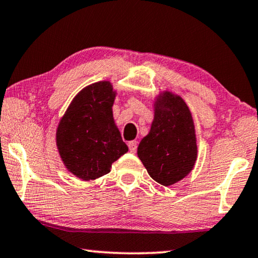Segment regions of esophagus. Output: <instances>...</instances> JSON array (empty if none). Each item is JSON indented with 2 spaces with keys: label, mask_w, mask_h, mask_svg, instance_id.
<instances>
[{
  "label": "esophagus",
  "mask_w": 258,
  "mask_h": 258,
  "mask_svg": "<svg viewBox=\"0 0 258 258\" xmlns=\"http://www.w3.org/2000/svg\"><path fill=\"white\" fill-rule=\"evenodd\" d=\"M128 148H130V152L131 153H136L137 152V148H138V141L133 140V141H128Z\"/></svg>",
  "instance_id": "1"
}]
</instances>
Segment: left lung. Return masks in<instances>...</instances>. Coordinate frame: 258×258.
<instances>
[{
	"label": "left lung",
	"instance_id": "obj_1",
	"mask_svg": "<svg viewBox=\"0 0 258 258\" xmlns=\"http://www.w3.org/2000/svg\"><path fill=\"white\" fill-rule=\"evenodd\" d=\"M149 133L140 141L138 156L151 177L168 186L183 179L197 160L194 119L182 97L164 91L157 96Z\"/></svg>",
	"mask_w": 258,
	"mask_h": 258
}]
</instances>
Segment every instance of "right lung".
<instances>
[{"label":"right lung","mask_w":258,"mask_h":258,"mask_svg":"<svg viewBox=\"0 0 258 258\" xmlns=\"http://www.w3.org/2000/svg\"><path fill=\"white\" fill-rule=\"evenodd\" d=\"M116 97L109 81L81 90L56 130V146L63 164L76 177L96 179L107 174L114 161L128 151L113 120Z\"/></svg>","instance_id":"1"}]
</instances>
